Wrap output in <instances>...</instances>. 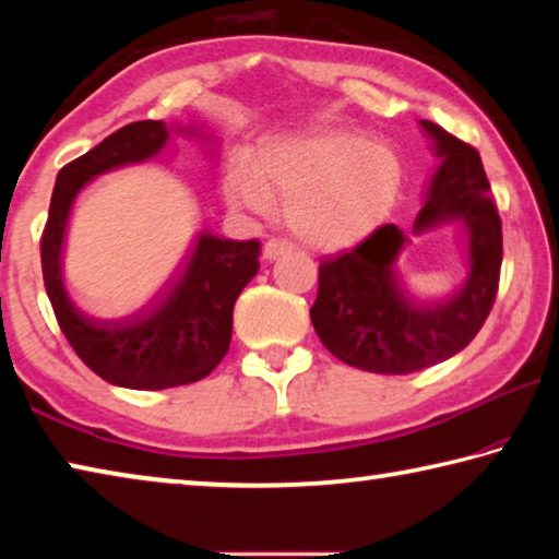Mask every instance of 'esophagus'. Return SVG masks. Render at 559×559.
<instances>
[{
	"instance_id": "esophagus-1",
	"label": "esophagus",
	"mask_w": 559,
	"mask_h": 559,
	"mask_svg": "<svg viewBox=\"0 0 559 559\" xmlns=\"http://www.w3.org/2000/svg\"><path fill=\"white\" fill-rule=\"evenodd\" d=\"M286 251H290V241H286V239H269L266 243H263V259H269V261L278 259L281 253H286Z\"/></svg>"
}]
</instances>
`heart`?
Instances as JSON below:
<instances>
[{
  "label": "heart",
  "mask_w": 559,
  "mask_h": 559,
  "mask_svg": "<svg viewBox=\"0 0 559 559\" xmlns=\"http://www.w3.org/2000/svg\"><path fill=\"white\" fill-rule=\"evenodd\" d=\"M402 192V165L390 147L359 132L310 128L263 138L251 165L234 159L224 194L234 206L269 214L286 197L288 229L318 249H343L370 236Z\"/></svg>",
  "instance_id": "obj_1"
}]
</instances>
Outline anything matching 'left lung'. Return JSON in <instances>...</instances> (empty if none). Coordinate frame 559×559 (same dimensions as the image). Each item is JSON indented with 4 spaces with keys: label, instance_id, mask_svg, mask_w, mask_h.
Instances as JSON below:
<instances>
[{
    "label": "left lung",
    "instance_id": "8db88e82",
    "mask_svg": "<svg viewBox=\"0 0 559 559\" xmlns=\"http://www.w3.org/2000/svg\"><path fill=\"white\" fill-rule=\"evenodd\" d=\"M421 126L437 143L441 167L414 231L453 219L466 224L468 278L441 298L416 293L396 263L404 234L384 224L355 249L323 259L310 308L320 343L343 362L377 374L419 372L461 353L493 308L503 263V226L478 150L437 122Z\"/></svg>",
    "mask_w": 559,
    "mask_h": 559
}]
</instances>
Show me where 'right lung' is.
<instances>
[{
  "mask_svg": "<svg viewBox=\"0 0 559 559\" xmlns=\"http://www.w3.org/2000/svg\"><path fill=\"white\" fill-rule=\"evenodd\" d=\"M167 138L163 120H138L61 167L41 234L44 286L61 333L93 372L128 390L204 380L229 353L234 302L259 271V239L204 231L143 298L122 308H100L66 283L63 236L75 194L96 175L157 155Z\"/></svg>",
  "mask_w": 559,
  "mask_h": 559,
  "instance_id": "right-lung-1",
  "label": "right lung"
}]
</instances>
